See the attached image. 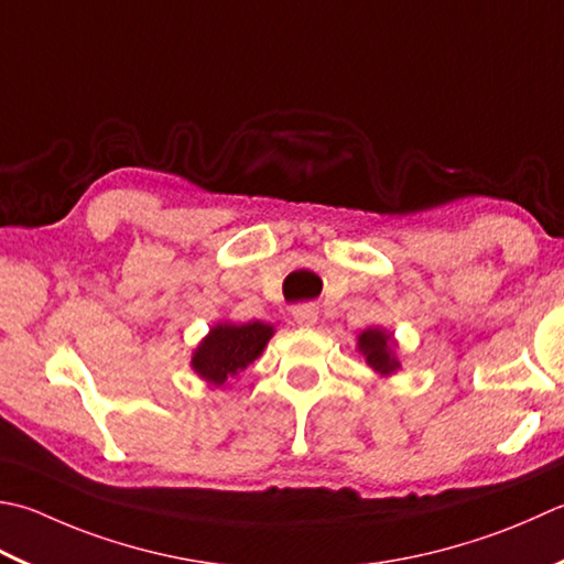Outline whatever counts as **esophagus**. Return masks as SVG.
<instances>
[{
  "mask_svg": "<svg viewBox=\"0 0 564 564\" xmlns=\"http://www.w3.org/2000/svg\"><path fill=\"white\" fill-rule=\"evenodd\" d=\"M293 319L301 327H313L317 323V307L315 305H295Z\"/></svg>",
  "mask_w": 564,
  "mask_h": 564,
  "instance_id": "34e87169",
  "label": "esophagus"
}]
</instances>
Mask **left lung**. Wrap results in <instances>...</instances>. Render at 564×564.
I'll list each match as a JSON object with an SVG mask.
<instances>
[{
	"label": "left lung",
	"mask_w": 564,
	"mask_h": 564,
	"mask_svg": "<svg viewBox=\"0 0 564 564\" xmlns=\"http://www.w3.org/2000/svg\"><path fill=\"white\" fill-rule=\"evenodd\" d=\"M357 351L367 359L373 373L379 377H393L401 369L399 341L393 339V333L383 327H367L357 337Z\"/></svg>",
	"instance_id": "obj_1"
}]
</instances>
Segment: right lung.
Returning a JSON list of instances; mask_svg holds the SVG:
<instances>
[{"mask_svg":"<svg viewBox=\"0 0 564 564\" xmlns=\"http://www.w3.org/2000/svg\"><path fill=\"white\" fill-rule=\"evenodd\" d=\"M275 327L269 323H217L209 327V333L197 341L191 357V369L209 386L225 389L231 379H237L251 361H257L269 339L273 337Z\"/></svg>","mask_w":564,"mask_h":564,"instance_id":"1","label":"right lung"}]
</instances>
